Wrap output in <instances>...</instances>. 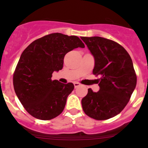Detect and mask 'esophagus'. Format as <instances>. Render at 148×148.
<instances>
[{
	"instance_id": "1",
	"label": "esophagus",
	"mask_w": 148,
	"mask_h": 148,
	"mask_svg": "<svg viewBox=\"0 0 148 148\" xmlns=\"http://www.w3.org/2000/svg\"><path fill=\"white\" fill-rule=\"evenodd\" d=\"M74 87L77 88V87H79V86H80V85L81 84L78 82H74Z\"/></svg>"
}]
</instances>
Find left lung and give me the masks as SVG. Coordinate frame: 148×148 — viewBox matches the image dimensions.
<instances>
[{
    "label": "left lung",
    "instance_id": "8db88e82",
    "mask_svg": "<svg viewBox=\"0 0 148 148\" xmlns=\"http://www.w3.org/2000/svg\"><path fill=\"white\" fill-rule=\"evenodd\" d=\"M95 59L93 74L100 76L99 90L88 89L82 105L86 115L97 120L114 117L129 102L137 84L130 56L119 44L99 36L81 37Z\"/></svg>",
    "mask_w": 148,
    "mask_h": 148
}]
</instances>
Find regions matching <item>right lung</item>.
Segmentation results:
<instances>
[{"label":"right lung","mask_w":148,"mask_h":148,"mask_svg":"<svg viewBox=\"0 0 148 148\" xmlns=\"http://www.w3.org/2000/svg\"><path fill=\"white\" fill-rule=\"evenodd\" d=\"M78 47L84 48L78 36L54 33L33 41L21 53L13 74V86L33 117L49 120L63 112L74 86L52 81V74L62 69L66 53Z\"/></svg>","instance_id":"obj_1"}]
</instances>
